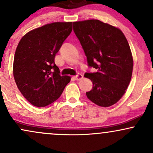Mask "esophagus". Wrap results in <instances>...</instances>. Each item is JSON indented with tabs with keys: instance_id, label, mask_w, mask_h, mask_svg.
<instances>
[{
	"instance_id": "1",
	"label": "esophagus",
	"mask_w": 153,
	"mask_h": 153,
	"mask_svg": "<svg viewBox=\"0 0 153 153\" xmlns=\"http://www.w3.org/2000/svg\"><path fill=\"white\" fill-rule=\"evenodd\" d=\"M74 78L76 80H82V78H83V75H81V74H78V75H75V76H74Z\"/></svg>"
}]
</instances>
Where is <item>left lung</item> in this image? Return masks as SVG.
<instances>
[{
    "label": "left lung",
    "instance_id": "obj_1",
    "mask_svg": "<svg viewBox=\"0 0 153 153\" xmlns=\"http://www.w3.org/2000/svg\"><path fill=\"white\" fill-rule=\"evenodd\" d=\"M73 30L95 73L84 76L93 82L88 99L101 107L117 103L126 93L133 70L127 38L119 28L97 19L75 22Z\"/></svg>",
    "mask_w": 153,
    "mask_h": 153
}]
</instances>
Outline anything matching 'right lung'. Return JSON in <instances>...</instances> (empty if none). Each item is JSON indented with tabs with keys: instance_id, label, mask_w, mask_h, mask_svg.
Masks as SVG:
<instances>
[{
	"instance_id": "1",
	"label": "right lung",
	"mask_w": 153,
	"mask_h": 153,
	"mask_svg": "<svg viewBox=\"0 0 153 153\" xmlns=\"http://www.w3.org/2000/svg\"><path fill=\"white\" fill-rule=\"evenodd\" d=\"M72 29L73 22H54L21 39L13 59V77L19 90L33 106L53 103L71 81V76L59 75L54 57Z\"/></svg>"
}]
</instances>
